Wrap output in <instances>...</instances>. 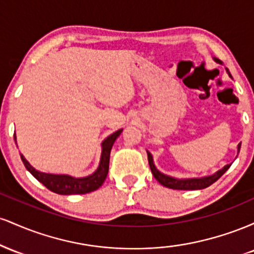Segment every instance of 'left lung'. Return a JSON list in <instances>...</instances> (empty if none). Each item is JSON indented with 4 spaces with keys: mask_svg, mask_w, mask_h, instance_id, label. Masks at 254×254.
Listing matches in <instances>:
<instances>
[{
    "mask_svg": "<svg viewBox=\"0 0 254 254\" xmlns=\"http://www.w3.org/2000/svg\"><path fill=\"white\" fill-rule=\"evenodd\" d=\"M214 60H215V62L221 63V61L216 60V58H214ZM226 70H227V72H228L229 76L232 77V75H230L228 69H226ZM240 147H241V143H239L238 154H239V151H240ZM147 154H148V162H149L151 173H153L154 178H155V179L160 184H161V185H164L168 189H173V190H202V189L208 188V186H210L211 184H214L216 180L220 179V178L222 177L224 173H226V171L230 167V165H232V164L226 165L222 170L217 171L216 173H214L212 176L203 177V178H190V179H177V178L166 176V174L161 173V172H160L155 167V165H154L153 156H151V154L149 153V151H147Z\"/></svg>",
    "mask_w": 254,
    "mask_h": 254,
    "instance_id": "obj_1",
    "label": "left lung"
}]
</instances>
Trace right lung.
<instances>
[{
	"label": "right lung",
	"mask_w": 254,
	"mask_h": 254,
	"mask_svg": "<svg viewBox=\"0 0 254 254\" xmlns=\"http://www.w3.org/2000/svg\"><path fill=\"white\" fill-rule=\"evenodd\" d=\"M122 131H123V129L117 130L112 135H110L107 138L104 139L103 143H101V157L98 170L88 177L74 178L66 176V174L43 173V172L37 171L36 168L32 167L30 162L25 159L22 154L20 156H21L22 162H24L27 171L36 178L38 182L42 183L50 191L58 194H84L98 190L104 184L107 173H109L111 149H112L113 143L117 139V137L121 135ZM14 139L16 141L15 133H14Z\"/></svg>",
	"instance_id": "obj_1"
}]
</instances>
